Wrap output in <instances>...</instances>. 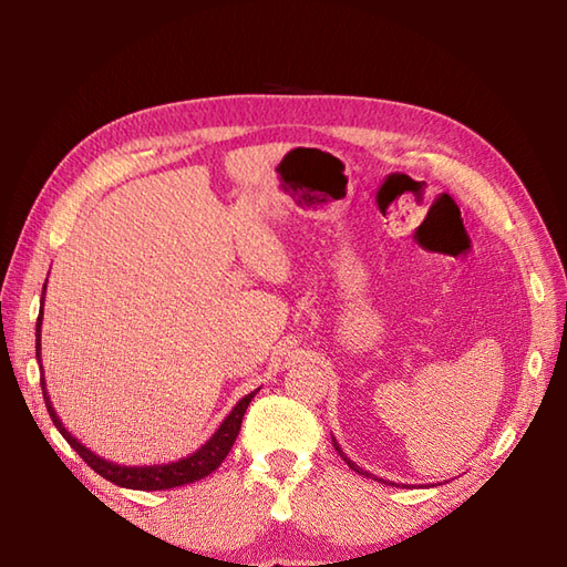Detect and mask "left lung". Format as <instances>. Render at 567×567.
<instances>
[{
  "instance_id": "left-lung-1",
  "label": "left lung",
  "mask_w": 567,
  "mask_h": 567,
  "mask_svg": "<svg viewBox=\"0 0 567 567\" xmlns=\"http://www.w3.org/2000/svg\"><path fill=\"white\" fill-rule=\"evenodd\" d=\"M331 437H333V435H331ZM333 447H336V452H338V454H340V456H342V461H346V463H348V466H350V468H352V471H357V473H359V475H364V477H371V480H381V477H375V475H371V473H369V471H364V468H359V466H357V463H354V461H350V458H348V456H346V452H342V450H340V447H338V442H336V437H333ZM381 483H385V485H394V483H390V480H381Z\"/></svg>"
}]
</instances>
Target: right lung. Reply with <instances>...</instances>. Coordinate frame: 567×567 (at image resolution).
Instances as JSON below:
<instances>
[{
    "label": "right lung",
    "instance_id": "right-lung-1",
    "mask_svg": "<svg viewBox=\"0 0 567 567\" xmlns=\"http://www.w3.org/2000/svg\"><path fill=\"white\" fill-rule=\"evenodd\" d=\"M44 290H47V284L42 288V310H44ZM40 336H42V312H40L38 326H35V354H38V364L42 369V338ZM40 385H42L44 404H47V411H49L51 421H54V425L59 427V433L65 437V442L71 444V447L84 461H87V466H92L101 477L111 480V483L117 485V487L146 489V492L182 487V485H188V483H196V480H203L205 475H210L213 471H217L219 463L227 458L229 450L234 447L236 435H238V431H241V421H244V414H246L250 400L255 398L257 390H260V388H257V390L248 392L246 398L238 400L236 406L227 414V419L219 423V427L213 433V437L205 442V444H200V450H196L194 454H188V456H184L179 461L158 463V466H120V463L106 461L104 456L94 454L92 450L84 447V444L78 437H73L71 433L65 431V425L56 416V409L51 406L47 383H44V371H42Z\"/></svg>",
    "mask_w": 567,
    "mask_h": 567
}]
</instances>
